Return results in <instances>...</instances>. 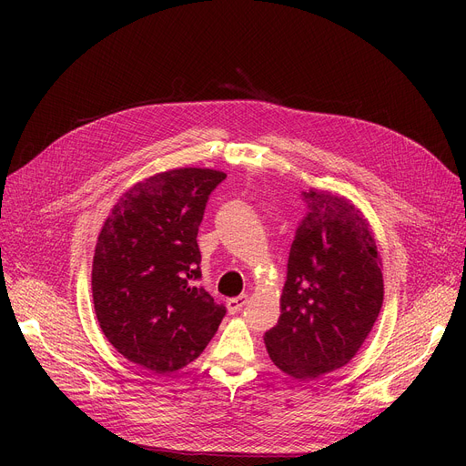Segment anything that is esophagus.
<instances>
[{
	"mask_svg": "<svg viewBox=\"0 0 466 466\" xmlns=\"http://www.w3.org/2000/svg\"><path fill=\"white\" fill-rule=\"evenodd\" d=\"M248 295H239V297H236V299H230V300H227V308H228V311L230 313H238L243 306L248 304Z\"/></svg>",
	"mask_w": 466,
	"mask_h": 466,
	"instance_id": "34e87169",
	"label": "esophagus"
}]
</instances>
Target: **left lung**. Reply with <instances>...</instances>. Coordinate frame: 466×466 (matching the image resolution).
<instances>
[{"label": "left lung", "instance_id": "8db88e82", "mask_svg": "<svg viewBox=\"0 0 466 466\" xmlns=\"http://www.w3.org/2000/svg\"><path fill=\"white\" fill-rule=\"evenodd\" d=\"M306 217L292 239L281 315L264 334L285 374L315 380L348 364L381 304V258L369 220L344 196L302 192Z\"/></svg>", "mask_w": 466, "mask_h": 466}]
</instances>
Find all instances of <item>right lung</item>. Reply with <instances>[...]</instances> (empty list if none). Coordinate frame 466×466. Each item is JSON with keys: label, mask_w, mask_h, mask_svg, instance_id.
<instances>
[{"label": "right lung", "mask_w": 466, "mask_h": 466, "mask_svg": "<svg viewBox=\"0 0 466 466\" xmlns=\"http://www.w3.org/2000/svg\"><path fill=\"white\" fill-rule=\"evenodd\" d=\"M227 174L177 167L120 196L97 236L92 299L111 346L155 374L198 357L227 313L198 285V227Z\"/></svg>", "instance_id": "right-lung-1"}]
</instances>
